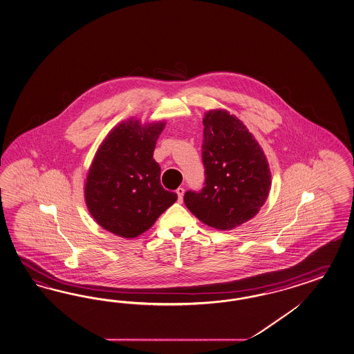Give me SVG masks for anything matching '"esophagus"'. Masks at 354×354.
Returning <instances> with one entry per match:
<instances>
[{
	"label": "esophagus",
	"mask_w": 354,
	"mask_h": 354,
	"mask_svg": "<svg viewBox=\"0 0 354 354\" xmlns=\"http://www.w3.org/2000/svg\"><path fill=\"white\" fill-rule=\"evenodd\" d=\"M177 196H178V203H182V200H183V194H185V189L183 187H178L177 190Z\"/></svg>",
	"instance_id": "1"
}]
</instances>
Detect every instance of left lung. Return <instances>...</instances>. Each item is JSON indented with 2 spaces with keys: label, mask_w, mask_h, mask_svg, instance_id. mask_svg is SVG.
Wrapping results in <instances>:
<instances>
[{
  "label": "left lung",
  "mask_w": 354,
  "mask_h": 354,
  "mask_svg": "<svg viewBox=\"0 0 354 354\" xmlns=\"http://www.w3.org/2000/svg\"><path fill=\"white\" fill-rule=\"evenodd\" d=\"M203 124L205 186L187 191L183 201L203 223L232 230L257 216L268 198L270 164L244 123L227 110H209Z\"/></svg>",
  "instance_id": "8db88e82"
}]
</instances>
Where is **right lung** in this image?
I'll return each mask as SVG.
<instances>
[{"mask_svg":"<svg viewBox=\"0 0 354 354\" xmlns=\"http://www.w3.org/2000/svg\"><path fill=\"white\" fill-rule=\"evenodd\" d=\"M164 120L120 122L102 140L84 181V201L99 226L133 239L153 226L177 200L160 185L153 158Z\"/></svg>","mask_w":354,"mask_h":354,"instance_id":"obj_1","label":"right lung"}]
</instances>
